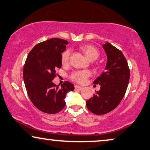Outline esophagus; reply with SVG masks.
Wrapping results in <instances>:
<instances>
[{
  "label": "esophagus",
  "instance_id": "1",
  "mask_svg": "<svg viewBox=\"0 0 150 150\" xmlns=\"http://www.w3.org/2000/svg\"><path fill=\"white\" fill-rule=\"evenodd\" d=\"M75 89H76V90H81V89H83V88H82V87H81V86H75Z\"/></svg>",
  "mask_w": 150,
  "mask_h": 150
}]
</instances>
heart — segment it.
I'll list each match as a JSON object with an SVG mask.
<instances>
[{
    "mask_svg": "<svg viewBox=\"0 0 150 150\" xmlns=\"http://www.w3.org/2000/svg\"><path fill=\"white\" fill-rule=\"evenodd\" d=\"M81 50L85 53L89 60L91 61L96 60L100 56V52L98 49L91 45H84L81 46ZM71 51L70 49H67L62 52L61 56V61L62 65H67L70 59ZM91 73L88 70L77 71L71 75L70 78L72 81L77 82L78 83L83 84L86 82L88 78L90 76Z\"/></svg>",
    "mask_w": 150,
    "mask_h": 150,
    "instance_id": "1",
    "label": "heart"
}]
</instances>
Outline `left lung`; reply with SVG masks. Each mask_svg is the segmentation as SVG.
Returning <instances> with one entry per match:
<instances>
[{"mask_svg": "<svg viewBox=\"0 0 150 150\" xmlns=\"http://www.w3.org/2000/svg\"><path fill=\"white\" fill-rule=\"evenodd\" d=\"M102 47L107 55V63L104 72L93 81L101 87L86 101L88 110L98 115L117 108L124 97L130 78L128 63L121 51L108 42Z\"/></svg>", "mask_w": 150, "mask_h": 150, "instance_id": "1", "label": "left lung"}]
</instances>
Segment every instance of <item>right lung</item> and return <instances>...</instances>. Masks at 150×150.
Returning a JSON list of instances; mask_svg holds the SVG:
<instances>
[{"instance_id": "obj_1", "label": "right lung", "mask_w": 150, "mask_h": 150, "mask_svg": "<svg viewBox=\"0 0 150 150\" xmlns=\"http://www.w3.org/2000/svg\"><path fill=\"white\" fill-rule=\"evenodd\" d=\"M69 42L51 38L35 45L29 52L23 67V80L28 96L40 111L56 114L65 106L64 98L74 86L67 81L61 87L52 82L56 70L62 66L61 56Z\"/></svg>"}]
</instances>
